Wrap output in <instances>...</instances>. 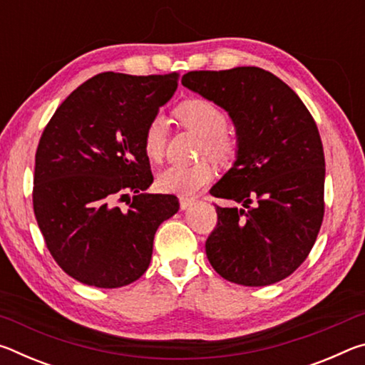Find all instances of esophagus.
<instances>
[{"label":"esophagus","instance_id":"esophagus-1","mask_svg":"<svg viewBox=\"0 0 365 365\" xmlns=\"http://www.w3.org/2000/svg\"><path fill=\"white\" fill-rule=\"evenodd\" d=\"M178 201H180V209H187L188 206H191L195 202V197H190V196H180L178 197Z\"/></svg>","mask_w":365,"mask_h":365}]
</instances>
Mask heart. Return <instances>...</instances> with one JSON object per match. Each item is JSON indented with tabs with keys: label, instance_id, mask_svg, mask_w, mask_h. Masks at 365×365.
Wrapping results in <instances>:
<instances>
[{
	"label": "heart",
	"instance_id": "obj_1",
	"mask_svg": "<svg viewBox=\"0 0 365 365\" xmlns=\"http://www.w3.org/2000/svg\"><path fill=\"white\" fill-rule=\"evenodd\" d=\"M175 114L185 127L202 137L200 146L201 156L207 154L209 158L220 163H227L233 158L237 143L227 132V114L217 104L205 98H191L178 104ZM165 143H168V122L164 115L156 114L148 122L143 133L145 156L151 163H159L164 158ZM212 177L214 169L206 160L191 165L174 164L159 172L156 185L164 193L188 196L206 187Z\"/></svg>",
	"mask_w": 365,
	"mask_h": 365
}]
</instances>
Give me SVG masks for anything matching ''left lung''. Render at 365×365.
I'll return each instance as SVG.
<instances>
[{
	"instance_id": "1",
	"label": "left lung",
	"mask_w": 365,
	"mask_h": 365,
	"mask_svg": "<svg viewBox=\"0 0 365 365\" xmlns=\"http://www.w3.org/2000/svg\"><path fill=\"white\" fill-rule=\"evenodd\" d=\"M182 83L224 108L238 137L237 160L211 195L243 207L215 206L209 262L245 287L287 279L306 261L324 220L325 158L316 120L285 82L259 67L193 71Z\"/></svg>"
}]
</instances>
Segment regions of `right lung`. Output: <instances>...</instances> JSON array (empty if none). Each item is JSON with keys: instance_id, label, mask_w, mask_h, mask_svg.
Here are the masks:
<instances>
[{"instance_id": "obj_1", "label": "right lung", "mask_w": 365, "mask_h": 365, "mask_svg": "<svg viewBox=\"0 0 365 365\" xmlns=\"http://www.w3.org/2000/svg\"><path fill=\"white\" fill-rule=\"evenodd\" d=\"M177 80V72L98 73L66 98L41 133L34 212L53 259L80 283L119 288L138 280L158 227L178 211L177 196L143 193L153 183L145 128Z\"/></svg>"}]
</instances>
